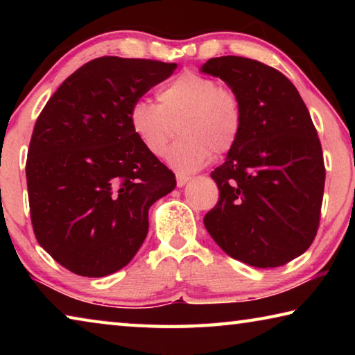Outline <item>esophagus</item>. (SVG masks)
Listing matches in <instances>:
<instances>
[{"instance_id":"esophagus-1","label":"esophagus","mask_w":355,"mask_h":355,"mask_svg":"<svg viewBox=\"0 0 355 355\" xmlns=\"http://www.w3.org/2000/svg\"><path fill=\"white\" fill-rule=\"evenodd\" d=\"M189 180H191L189 175H182V173H178V175H177V186H178V188H183V186L188 183Z\"/></svg>"}]
</instances>
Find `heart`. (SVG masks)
<instances>
[{
  "mask_svg": "<svg viewBox=\"0 0 355 355\" xmlns=\"http://www.w3.org/2000/svg\"><path fill=\"white\" fill-rule=\"evenodd\" d=\"M158 103L141 98L130 107L128 122L141 146L163 156L177 125L180 139L166 155L178 172L199 169L211 153L232 152L243 131V105L238 94L211 76L183 71L159 87Z\"/></svg>",
  "mask_w": 355,
  "mask_h": 355,
  "instance_id": "heart-1",
  "label": "heart"
}]
</instances>
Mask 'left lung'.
I'll return each instance as SVG.
<instances>
[{
	"mask_svg": "<svg viewBox=\"0 0 355 355\" xmlns=\"http://www.w3.org/2000/svg\"><path fill=\"white\" fill-rule=\"evenodd\" d=\"M200 71L233 89L244 114L238 144L211 172L219 202L203 224L235 260L286 264L313 243L326 180L307 106L284 73L254 59L213 58Z\"/></svg>",
	"mask_w": 355,
	"mask_h": 355,
	"instance_id": "1",
	"label": "left lung"
}]
</instances>
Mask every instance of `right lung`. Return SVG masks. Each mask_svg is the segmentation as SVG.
Wrapping results in <instances>:
<instances>
[{
    "label": "right lung",
    "instance_id": "1",
    "mask_svg": "<svg viewBox=\"0 0 355 355\" xmlns=\"http://www.w3.org/2000/svg\"><path fill=\"white\" fill-rule=\"evenodd\" d=\"M177 64L103 56L48 100L29 142V211L39 244L69 271L105 277L133 260L148 208L175 175L131 131V105Z\"/></svg>",
    "mask_w": 355,
    "mask_h": 355
}]
</instances>
